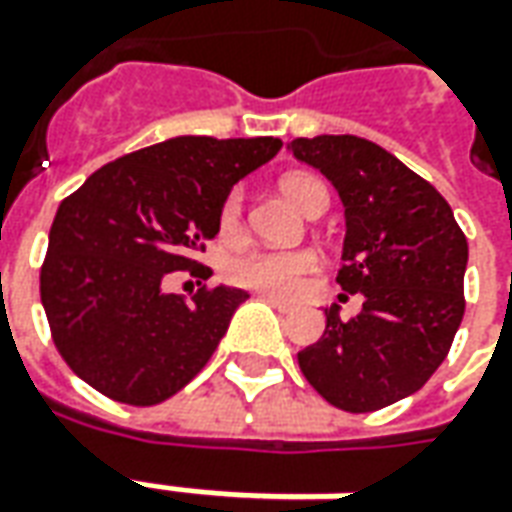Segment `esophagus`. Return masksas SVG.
<instances>
[{"instance_id":"obj_1","label":"esophagus","mask_w":512,"mask_h":512,"mask_svg":"<svg viewBox=\"0 0 512 512\" xmlns=\"http://www.w3.org/2000/svg\"><path fill=\"white\" fill-rule=\"evenodd\" d=\"M260 297L269 302V305H274V308H277L280 314H288V311H291V302L280 300V297H271V294H260Z\"/></svg>"}]
</instances>
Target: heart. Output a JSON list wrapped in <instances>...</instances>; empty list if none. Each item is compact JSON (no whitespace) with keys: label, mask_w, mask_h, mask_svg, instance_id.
<instances>
[{"label":"heart","mask_w":512,"mask_h":512,"mask_svg":"<svg viewBox=\"0 0 512 512\" xmlns=\"http://www.w3.org/2000/svg\"><path fill=\"white\" fill-rule=\"evenodd\" d=\"M283 193L302 212L311 210L314 190L319 187L314 176L308 173H288L283 176ZM243 227V190L235 187L218 212V232L224 241H232L241 235ZM319 255L314 249H243L238 255L227 257L224 263V277L229 283L252 288L260 294L271 297H294L305 283V277L316 271Z\"/></svg>","instance_id":"b5f03b06"}]
</instances>
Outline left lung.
Masks as SVG:
<instances>
[{"label":"left lung","mask_w":512,"mask_h":512,"mask_svg":"<svg viewBox=\"0 0 512 512\" xmlns=\"http://www.w3.org/2000/svg\"><path fill=\"white\" fill-rule=\"evenodd\" d=\"M288 148L342 198L347 235L336 283L364 297L347 322L339 305L325 308V333L297 353L300 370L336 409H384L446 361L465 314L468 241L446 198L370 139L322 134Z\"/></svg>","instance_id":"8db88e82"}]
</instances>
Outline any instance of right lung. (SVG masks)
<instances>
[{
  "mask_svg": "<svg viewBox=\"0 0 512 512\" xmlns=\"http://www.w3.org/2000/svg\"><path fill=\"white\" fill-rule=\"evenodd\" d=\"M277 137H176L120 156L61 201L41 266V305L72 373L131 406L168 401L190 384L249 294H168L173 271L218 235L232 184L277 156Z\"/></svg>",
  "mask_w": 512,
  "mask_h": 512,
  "instance_id": "1",
  "label": "right lung"
}]
</instances>
